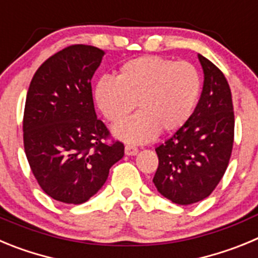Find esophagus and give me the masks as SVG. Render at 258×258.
<instances>
[{"label": "esophagus", "mask_w": 258, "mask_h": 258, "mask_svg": "<svg viewBox=\"0 0 258 258\" xmlns=\"http://www.w3.org/2000/svg\"><path fill=\"white\" fill-rule=\"evenodd\" d=\"M125 154H126L127 156H134V155L138 154V149H137L136 146L126 145L125 146Z\"/></svg>", "instance_id": "obj_1"}]
</instances>
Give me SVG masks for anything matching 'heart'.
Masks as SVG:
<instances>
[{
    "label": "heart",
    "instance_id": "b5f03b06",
    "mask_svg": "<svg viewBox=\"0 0 258 258\" xmlns=\"http://www.w3.org/2000/svg\"><path fill=\"white\" fill-rule=\"evenodd\" d=\"M199 72L188 61L161 56H140L126 61L117 77H102L94 101L102 115L118 124L136 108L140 113L113 129L127 143H143L159 132L178 131L192 115L200 94Z\"/></svg>",
    "mask_w": 258,
    "mask_h": 258
}]
</instances>
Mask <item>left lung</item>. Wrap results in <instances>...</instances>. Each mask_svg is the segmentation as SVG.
<instances>
[{"mask_svg":"<svg viewBox=\"0 0 258 258\" xmlns=\"http://www.w3.org/2000/svg\"><path fill=\"white\" fill-rule=\"evenodd\" d=\"M204 84L188 121L155 149L159 166L152 182L164 198L179 206L206 199L220 183L234 143V107L226 77L198 54Z\"/></svg>","mask_w":258,"mask_h":258,"instance_id":"1","label":"left lung"}]
</instances>
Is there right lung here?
Instances as JSON below:
<instances>
[{
  "label": "right lung",
  "instance_id": "add662e5",
  "mask_svg": "<svg viewBox=\"0 0 258 258\" xmlns=\"http://www.w3.org/2000/svg\"><path fill=\"white\" fill-rule=\"evenodd\" d=\"M104 51L90 45L60 50L36 71L23 117L24 150L40 187L52 199L83 204L101 190L109 168L124 156L121 142L104 141L92 77Z\"/></svg>",
  "mask_w": 258,
  "mask_h": 258
}]
</instances>
